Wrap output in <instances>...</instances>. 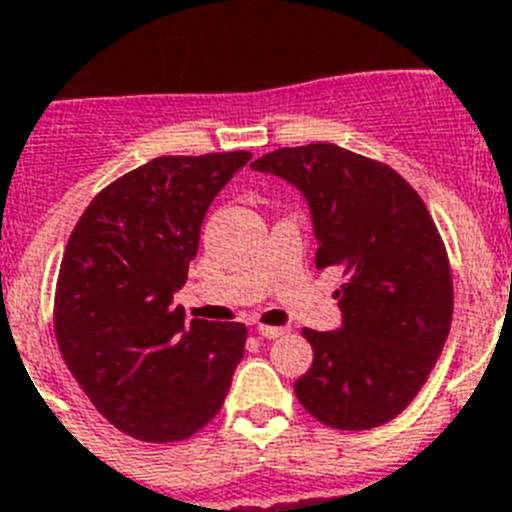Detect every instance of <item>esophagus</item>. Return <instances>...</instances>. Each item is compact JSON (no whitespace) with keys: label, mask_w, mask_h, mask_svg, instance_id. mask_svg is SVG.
I'll return each instance as SVG.
<instances>
[{"label":"esophagus","mask_w":512,"mask_h":512,"mask_svg":"<svg viewBox=\"0 0 512 512\" xmlns=\"http://www.w3.org/2000/svg\"><path fill=\"white\" fill-rule=\"evenodd\" d=\"M256 333H259L261 338H279L287 333V328H282V325H264L259 323L256 325Z\"/></svg>","instance_id":"34e87169"}]
</instances>
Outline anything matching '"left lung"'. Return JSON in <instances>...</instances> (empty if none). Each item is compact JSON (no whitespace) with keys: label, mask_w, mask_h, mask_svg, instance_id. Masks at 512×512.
Segmentation results:
<instances>
[{"label":"left lung","mask_w":512,"mask_h":512,"mask_svg":"<svg viewBox=\"0 0 512 512\" xmlns=\"http://www.w3.org/2000/svg\"><path fill=\"white\" fill-rule=\"evenodd\" d=\"M253 169L305 194L315 266L341 269V330L305 328L302 408L338 431H369L408 408L451 330L454 282L431 212L395 169L333 143L279 148Z\"/></svg>","instance_id":"8db88e82"}]
</instances>
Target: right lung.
I'll return each mask as SVG.
<instances>
[{
  "mask_svg": "<svg viewBox=\"0 0 512 512\" xmlns=\"http://www.w3.org/2000/svg\"><path fill=\"white\" fill-rule=\"evenodd\" d=\"M248 151L158 156L89 202L63 251L53 328L94 408L148 443L194 436L223 408L243 359V323H184L174 292L215 194Z\"/></svg>",
  "mask_w": 512,
  "mask_h": 512,
  "instance_id": "right-lung-1",
  "label": "right lung"
}]
</instances>
